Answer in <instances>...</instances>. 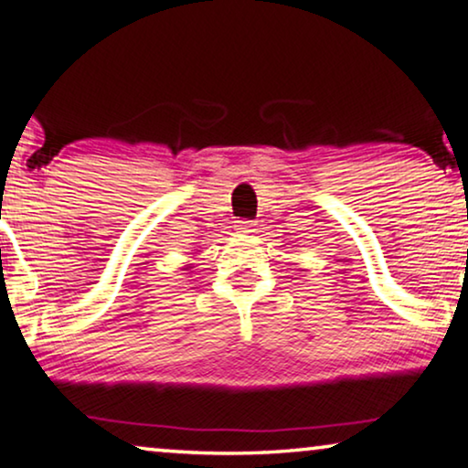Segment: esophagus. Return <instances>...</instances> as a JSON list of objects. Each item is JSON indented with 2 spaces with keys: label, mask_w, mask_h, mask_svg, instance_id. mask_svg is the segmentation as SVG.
<instances>
[{
  "label": "esophagus",
  "mask_w": 468,
  "mask_h": 468,
  "mask_svg": "<svg viewBox=\"0 0 468 468\" xmlns=\"http://www.w3.org/2000/svg\"><path fill=\"white\" fill-rule=\"evenodd\" d=\"M237 231H239V233H252L254 231V222L252 220H239V222H237Z\"/></svg>",
  "instance_id": "34e87169"
}]
</instances>
